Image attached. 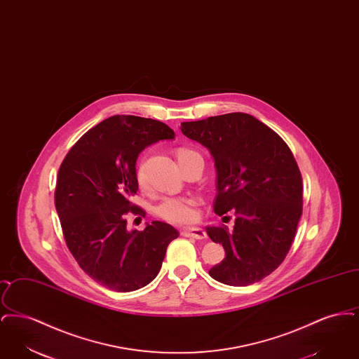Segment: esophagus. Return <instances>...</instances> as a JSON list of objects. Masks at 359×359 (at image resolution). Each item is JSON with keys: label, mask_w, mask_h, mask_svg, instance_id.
I'll return each instance as SVG.
<instances>
[{"label": "esophagus", "mask_w": 359, "mask_h": 359, "mask_svg": "<svg viewBox=\"0 0 359 359\" xmlns=\"http://www.w3.org/2000/svg\"><path fill=\"white\" fill-rule=\"evenodd\" d=\"M182 236H184V237H188V238H207V233H205L203 229H199V227H192V229H184V230L182 231Z\"/></svg>", "instance_id": "obj_1"}]
</instances>
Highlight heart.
Segmentation results:
<instances>
[{"mask_svg":"<svg viewBox=\"0 0 359 359\" xmlns=\"http://www.w3.org/2000/svg\"><path fill=\"white\" fill-rule=\"evenodd\" d=\"M195 152L189 149H179L177 158ZM136 182L140 188L145 186V175L142 167H137ZM196 205L198 202L194 196H170L161 199L154 205V214L157 218L172 224H188L194 222L198 217Z\"/></svg>","mask_w":359,"mask_h":359,"instance_id":"obj_1","label":"heart"}]
</instances>
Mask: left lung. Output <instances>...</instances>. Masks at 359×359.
Instances as JSON below:
<instances>
[{
    "label": "left lung",
    "mask_w": 359,
    "mask_h": 359,
    "mask_svg": "<svg viewBox=\"0 0 359 359\" xmlns=\"http://www.w3.org/2000/svg\"><path fill=\"white\" fill-rule=\"evenodd\" d=\"M184 136L205 145L217 167L214 212L233 210L234 227H205L224 259L208 274L246 287L269 276L290 252L303 214V180L290 147L245 113L183 122Z\"/></svg>",
    "instance_id": "left-lung-1"
}]
</instances>
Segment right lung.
I'll return each instance as SVG.
<instances>
[{
    "instance_id": "obj_1",
    "label": "right lung",
    "mask_w": 359,
    "mask_h": 359,
    "mask_svg": "<svg viewBox=\"0 0 359 359\" xmlns=\"http://www.w3.org/2000/svg\"><path fill=\"white\" fill-rule=\"evenodd\" d=\"M168 125L136 116H113L81 137L60 164L55 207L71 255L94 281L117 292L149 284L160 272L171 224L154 221L142 231L126 229V215H145L130 198L138 189V154L171 140Z\"/></svg>"
}]
</instances>
